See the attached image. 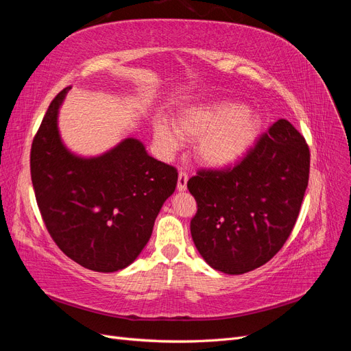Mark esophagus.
<instances>
[{
  "label": "esophagus",
  "instance_id": "obj_1",
  "mask_svg": "<svg viewBox=\"0 0 351 351\" xmlns=\"http://www.w3.org/2000/svg\"><path fill=\"white\" fill-rule=\"evenodd\" d=\"M187 174L184 171H180L178 173V180H177V189L180 190V192H183V190H186L187 187Z\"/></svg>",
  "mask_w": 351,
  "mask_h": 351
}]
</instances>
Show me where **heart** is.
<instances>
[{
  "label": "heart",
  "instance_id": "1",
  "mask_svg": "<svg viewBox=\"0 0 351 351\" xmlns=\"http://www.w3.org/2000/svg\"><path fill=\"white\" fill-rule=\"evenodd\" d=\"M262 125L258 111L236 102H217L182 111L174 125L158 119L154 123V136L165 154L174 152L183 141H195L197 161L206 167L222 168L250 151Z\"/></svg>",
  "mask_w": 351,
  "mask_h": 351
}]
</instances>
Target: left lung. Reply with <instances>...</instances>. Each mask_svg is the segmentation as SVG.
<instances>
[{"mask_svg":"<svg viewBox=\"0 0 351 351\" xmlns=\"http://www.w3.org/2000/svg\"><path fill=\"white\" fill-rule=\"evenodd\" d=\"M309 168L304 137L281 119L237 164L199 169L187 189L197 204L190 231L202 258L230 275L271 261L294 228Z\"/></svg>","mask_w":351,"mask_h":351,"instance_id":"8db88e82","label":"left lung"}]
</instances>
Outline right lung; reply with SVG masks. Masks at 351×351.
Segmentation results:
<instances>
[{
  "instance_id": "right-lung-1",
  "label": "right lung",
  "mask_w": 351,
  "mask_h": 351,
  "mask_svg": "<svg viewBox=\"0 0 351 351\" xmlns=\"http://www.w3.org/2000/svg\"><path fill=\"white\" fill-rule=\"evenodd\" d=\"M69 90L52 99L32 142V184L42 219L61 252L83 268L115 272L129 267L149 241L178 173L132 137L98 158L69 152L57 127Z\"/></svg>"
}]
</instances>
